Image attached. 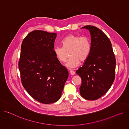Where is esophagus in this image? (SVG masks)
I'll return each instance as SVG.
<instances>
[{
    "instance_id": "1",
    "label": "esophagus",
    "mask_w": 129,
    "mask_h": 129,
    "mask_svg": "<svg viewBox=\"0 0 129 129\" xmlns=\"http://www.w3.org/2000/svg\"><path fill=\"white\" fill-rule=\"evenodd\" d=\"M70 75L72 76H74L75 75V72L73 71L72 70H70Z\"/></svg>"
}]
</instances>
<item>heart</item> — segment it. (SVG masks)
Here are the masks:
<instances>
[{"instance_id": "1", "label": "heart", "mask_w": 129, "mask_h": 129, "mask_svg": "<svg viewBox=\"0 0 129 129\" xmlns=\"http://www.w3.org/2000/svg\"><path fill=\"white\" fill-rule=\"evenodd\" d=\"M63 46H55L53 51L58 60L61 62L66 61L69 52L70 58L66 63L69 68L78 67L81 61L87 59L91 50L89 39L86 36H80L69 34L62 40Z\"/></svg>"}]
</instances>
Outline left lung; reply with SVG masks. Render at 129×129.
Segmentation results:
<instances>
[{"label":"left lung","mask_w":129,"mask_h":129,"mask_svg":"<svg viewBox=\"0 0 129 129\" xmlns=\"http://www.w3.org/2000/svg\"><path fill=\"white\" fill-rule=\"evenodd\" d=\"M90 31L91 42L89 56L76 71L81 78V96L87 100H96L111 87L115 74L116 60L112 44L106 35L92 25L82 27Z\"/></svg>","instance_id":"1"}]
</instances>
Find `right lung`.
Segmentation results:
<instances>
[{
  "instance_id": "1",
  "label": "right lung",
  "mask_w": 129,
  "mask_h": 129,
  "mask_svg": "<svg viewBox=\"0 0 129 129\" xmlns=\"http://www.w3.org/2000/svg\"><path fill=\"white\" fill-rule=\"evenodd\" d=\"M56 33L36 30L23 39L18 67L22 84L38 102L49 104L61 98L68 77L53 51Z\"/></svg>"
}]
</instances>
